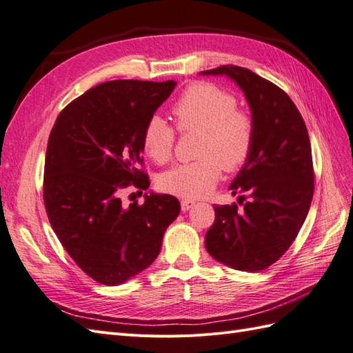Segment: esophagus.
I'll list each match as a JSON object with an SVG mask.
<instances>
[{
	"label": "esophagus",
	"instance_id": "obj_1",
	"mask_svg": "<svg viewBox=\"0 0 353 353\" xmlns=\"http://www.w3.org/2000/svg\"><path fill=\"white\" fill-rule=\"evenodd\" d=\"M194 205H195V203L192 200H182V201H180V207H182L183 212H188L189 209H192Z\"/></svg>",
	"mask_w": 353,
	"mask_h": 353
}]
</instances>
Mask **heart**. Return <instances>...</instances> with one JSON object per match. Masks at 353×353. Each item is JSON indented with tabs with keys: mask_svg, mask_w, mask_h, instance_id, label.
I'll return each instance as SVG.
<instances>
[{
	"mask_svg": "<svg viewBox=\"0 0 353 353\" xmlns=\"http://www.w3.org/2000/svg\"><path fill=\"white\" fill-rule=\"evenodd\" d=\"M180 132H198L195 162L176 165L162 173L158 185L180 198H201L221 177V168L237 171L246 164L255 141L254 117L237 108V99L213 83H194L171 108ZM176 135L171 126L153 116L144 126L141 148L157 164L173 155Z\"/></svg>",
	"mask_w": 353,
	"mask_h": 353,
	"instance_id": "b5f03b06",
	"label": "heart"
}]
</instances>
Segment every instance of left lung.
<instances>
[{
  "label": "left lung",
  "instance_id": "obj_1",
  "mask_svg": "<svg viewBox=\"0 0 353 353\" xmlns=\"http://www.w3.org/2000/svg\"><path fill=\"white\" fill-rule=\"evenodd\" d=\"M200 74L234 80L255 123L254 149L230 185L243 205H214L216 219L205 234V249L225 265L256 273L285 254L309 213L313 196L309 132L285 90L254 71L222 65Z\"/></svg>",
  "mask_w": 353,
  "mask_h": 353
}]
</instances>
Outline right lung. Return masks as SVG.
<instances>
[{"instance_id":"obj_1","label":"right lung","mask_w":353,"mask_h":353,"mask_svg":"<svg viewBox=\"0 0 353 353\" xmlns=\"http://www.w3.org/2000/svg\"><path fill=\"white\" fill-rule=\"evenodd\" d=\"M174 80H112L71 101L53 125L43 196L49 222L74 263L98 283L114 286L157 259L162 237L180 213L168 194H144L123 207L121 189L146 191L139 168L141 135Z\"/></svg>"}]
</instances>
